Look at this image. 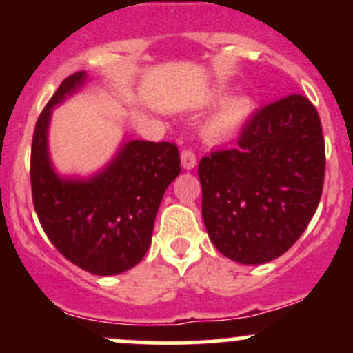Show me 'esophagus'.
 I'll return each instance as SVG.
<instances>
[{
  "mask_svg": "<svg viewBox=\"0 0 353 353\" xmlns=\"http://www.w3.org/2000/svg\"><path fill=\"white\" fill-rule=\"evenodd\" d=\"M196 154H194L191 148H186V150L181 152V163H183V167L186 170H191L194 169V165H196Z\"/></svg>",
  "mask_w": 353,
  "mask_h": 353,
  "instance_id": "obj_1",
  "label": "esophagus"
}]
</instances>
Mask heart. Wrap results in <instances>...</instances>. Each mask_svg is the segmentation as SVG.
<instances>
[{
    "label": "heart",
    "mask_w": 353,
    "mask_h": 353,
    "mask_svg": "<svg viewBox=\"0 0 353 353\" xmlns=\"http://www.w3.org/2000/svg\"><path fill=\"white\" fill-rule=\"evenodd\" d=\"M227 94H229L227 88H220L215 94V101H223L227 97ZM252 109H254V102L248 95H234V97H230L229 101L223 102L222 108L216 110L215 116L206 124V138H210L213 141H220L232 137L245 123V119L251 116Z\"/></svg>",
    "instance_id": "obj_1"
}]
</instances>
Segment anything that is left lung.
<instances>
[{
  "mask_svg": "<svg viewBox=\"0 0 353 353\" xmlns=\"http://www.w3.org/2000/svg\"><path fill=\"white\" fill-rule=\"evenodd\" d=\"M325 167L321 119L309 99L292 94L261 108L236 147L199 160L210 241L243 265L282 256L318 210Z\"/></svg>",
  "mask_w": 353,
  "mask_h": 353,
  "instance_id": "obj_1",
  "label": "left lung"
}]
</instances>
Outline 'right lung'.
<instances>
[{
	"label": "right lung",
	"instance_id": "add662e5",
	"mask_svg": "<svg viewBox=\"0 0 353 353\" xmlns=\"http://www.w3.org/2000/svg\"><path fill=\"white\" fill-rule=\"evenodd\" d=\"M85 81V71L63 80L32 138V201L46 236L63 256L92 275H117L141 261L167 186L179 176L177 145L131 140L88 181L61 179L48 154L51 109Z\"/></svg>",
	"mask_w": 353,
	"mask_h": 353
}]
</instances>
